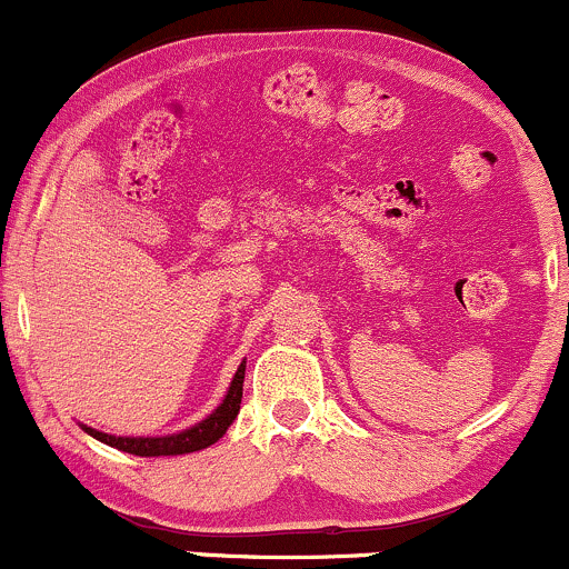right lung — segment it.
I'll use <instances>...</instances> for the list:
<instances>
[{
    "label": "right lung",
    "instance_id": "right-lung-1",
    "mask_svg": "<svg viewBox=\"0 0 569 569\" xmlns=\"http://www.w3.org/2000/svg\"><path fill=\"white\" fill-rule=\"evenodd\" d=\"M243 377H246V361L240 363L238 371H234L230 388H227V396L221 398V403L211 411L208 417H202L200 422H194L192 428L176 430V433L168 436H112L103 433V430H96L90 426H82L88 436H93L96 441L107 443V447L120 449V452L139 455V457H171V455H189L200 452V449L217 443L221 436L227 433V428L232 426V420L240 411V398H243Z\"/></svg>",
    "mask_w": 569,
    "mask_h": 569
}]
</instances>
